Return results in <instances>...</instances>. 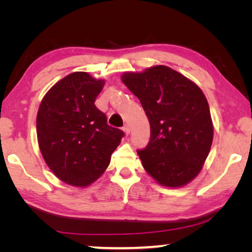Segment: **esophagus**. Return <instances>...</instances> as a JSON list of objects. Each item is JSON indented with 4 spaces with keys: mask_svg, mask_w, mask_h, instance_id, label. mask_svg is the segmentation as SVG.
<instances>
[{
    "mask_svg": "<svg viewBox=\"0 0 252 252\" xmlns=\"http://www.w3.org/2000/svg\"><path fill=\"white\" fill-rule=\"evenodd\" d=\"M123 130H124V133L126 134V135H128L129 132H130V129H129V126H128V125H125V126L123 127Z\"/></svg>",
    "mask_w": 252,
    "mask_h": 252,
    "instance_id": "1",
    "label": "esophagus"
}]
</instances>
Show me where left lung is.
Wrapping results in <instances>:
<instances>
[{"label": "left lung", "mask_w": 252, "mask_h": 252, "mask_svg": "<svg viewBox=\"0 0 252 252\" xmlns=\"http://www.w3.org/2000/svg\"><path fill=\"white\" fill-rule=\"evenodd\" d=\"M122 81L150 123V141L137 151L143 168L165 187L188 185L202 171L213 140L204 93L190 79L165 65L125 72Z\"/></svg>", "instance_id": "obj_1"}]
</instances>
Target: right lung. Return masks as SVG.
<instances>
[{
  "label": "right lung",
  "instance_id": "right-lung-1",
  "mask_svg": "<svg viewBox=\"0 0 252 252\" xmlns=\"http://www.w3.org/2000/svg\"><path fill=\"white\" fill-rule=\"evenodd\" d=\"M104 84L87 72H73L47 92L37 111L43 159L60 180L74 187H87L104 173L124 136L94 104Z\"/></svg>",
  "mask_w": 252,
  "mask_h": 252
}]
</instances>
